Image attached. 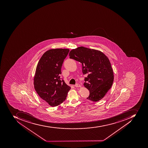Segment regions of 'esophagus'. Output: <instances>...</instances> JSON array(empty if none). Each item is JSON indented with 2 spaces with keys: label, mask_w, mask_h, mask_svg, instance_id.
Masks as SVG:
<instances>
[{
  "label": "esophagus",
  "mask_w": 148,
  "mask_h": 148,
  "mask_svg": "<svg viewBox=\"0 0 148 148\" xmlns=\"http://www.w3.org/2000/svg\"><path fill=\"white\" fill-rule=\"evenodd\" d=\"M75 86L76 87H81V86L79 84H76L75 85Z\"/></svg>",
  "instance_id": "obj_1"
}]
</instances>
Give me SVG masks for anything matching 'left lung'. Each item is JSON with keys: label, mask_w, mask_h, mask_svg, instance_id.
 Returning a JSON list of instances; mask_svg holds the SVG:
<instances>
[{"label": "left lung", "mask_w": 148, "mask_h": 148, "mask_svg": "<svg viewBox=\"0 0 148 148\" xmlns=\"http://www.w3.org/2000/svg\"><path fill=\"white\" fill-rule=\"evenodd\" d=\"M70 58L82 64L84 86L89 90L88 100L97 102L104 97L110 89L114 81V74L108 58L97 50L80 47L71 51Z\"/></svg>", "instance_id": "obj_1"}]
</instances>
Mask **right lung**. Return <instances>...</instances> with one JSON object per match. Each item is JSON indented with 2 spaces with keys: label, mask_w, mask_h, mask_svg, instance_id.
I'll list each match as a JSON object with an SVG mask.
<instances>
[{
  "label": "right lung",
  "mask_w": 148,
  "mask_h": 148,
  "mask_svg": "<svg viewBox=\"0 0 148 148\" xmlns=\"http://www.w3.org/2000/svg\"><path fill=\"white\" fill-rule=\"evenodd\" d=\"M69 49H52L40 59L34 77V87L42 100L52 107L58 106L66 99L71 89L61 80V68Z\"/></svg>",
  "instance_id": "add662e5"
}]
</instances>
